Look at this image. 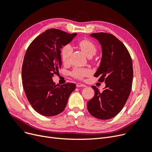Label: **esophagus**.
<instances>
[{
    "label": "esophagus",
    "mask_w": 152,
    "mask_h": 152,
    "mask_svg": "<svg viewBox=\"0 0 152 152\" xmlns=\"http://www.w3.org/2000/svg\"><path fill=\"white\" fill-rule=\"evenodd\" d=\"M86 85H84V84H82V83H77L76 84V87L79 88V87H85Z\"/></svg>",
    "instance_id": "esophagus-1"
}]
</instances>
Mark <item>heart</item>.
<instances>
[{
  "label": "heart",
  "mask_w": 152,
  "mask_h": 152,
  "mask_svg": "<svg viewBox=\"0 0 152 152\" xmlns=\"http://www.w3.org/2000/svg\"><path fill=\"white\" fill-rule=\"evenodd\" d=\"M79 45L83 52L86 54L88 57L93 56L96 54L97 48L95 44L88 39H83L79 42ZM72 51V48L71 45L66 44L62 48L61 50V58L62 61L64 63L69 61L70 56ZM71 76L78 80H83L84 77L89 76L91 74V71L88 69L80 68L76 67L71 71Z\"/></svg>",
  "instance_id": "obj_1"
}]
</instances>
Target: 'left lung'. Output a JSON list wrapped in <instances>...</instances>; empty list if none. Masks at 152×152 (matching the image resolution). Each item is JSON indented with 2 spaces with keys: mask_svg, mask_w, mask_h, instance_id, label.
I'll use <instances>...</instances> for the list:
<instances>
[{
  "mask_svg": "<svg viewBox=\"0 0 152 152\" xmlns=\"http://www.w3.org/2000/svg\"><path fill=\"white\" fill-rule=\"evenodd\" d=\"M91 36L98 39L102 48V58L94 77L106 83L102 92L95 86L94 96L88 102L93 116L108 120L118 114L130 94L133 81L132 60L128 49L111 34L97 32Z\"/></svg>",
  "mask_w": 152,
  "mask_h": 152,
  "instance_id": "1",
  "label": "left lung"
}]
</instances>
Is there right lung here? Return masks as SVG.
<instances>
[{"label":"right lung","instance_id":"obj_1","mask_svg":"<svg viewBox=\"0 0 152 152\" xmlns=\"http://www.w3.org/2000/svg\"><path fill=\"white\" fill-rule=\"evenodd\" d=\"M76 35L48 29L34 39L26 50L22 67V85L32 107L43 116L62 113L76 88L75 83L56 85L53 77L61 66L60 49Z\"/></svg>","mask_w":152,"mask_h":152}]
</instances>
